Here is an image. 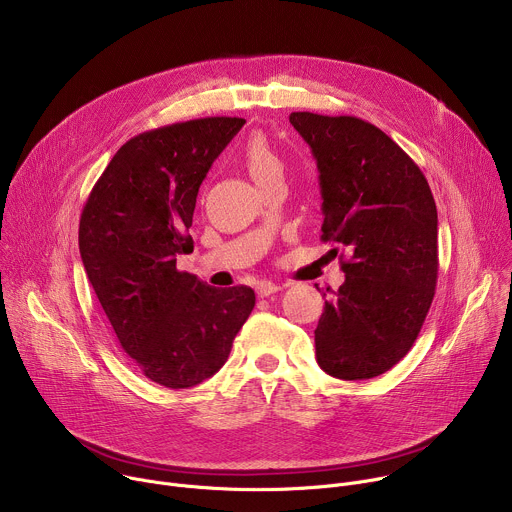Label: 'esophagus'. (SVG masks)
Here are the masks:
<instances>
[{"label":"esophagus","mask_w":512,"mask_h":512,"mask_svg":"<svg viewBox=\"0 0 512 512\" xmlns=\"http://www.w3.org/2000/svg\"><path fill=\"white\" fill-rule=\"evenodd\" d=\"M279 289H281V285H277V283L261 281V283H257V296H259V298H269L271 294H277Z\"/></svg>","instance_id":"obj_1"}]
</instances>
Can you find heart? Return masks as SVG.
<instances>
[{
    "mask_svg": "<svg viewBox=\"0 0 512 512\" xmlns=\"http://www.w3.org/2000/svg\"><path fill=\"white\" fill-rule=\"evenodd\" d=\"M239 158L259 188L273 180H281L283 176V160L263 135L249 137L239 152Z\"/></svg>",
    "mask_w": 512,
    "mask_h": 512,
    "instance_id": "obj_1",
    "label": "heart"
}]
</instances>
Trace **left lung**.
Instances as JSON below:
<instances>
[{
    "mask_svg": "<svg viewBox=\"0 0 512 512\" xmlns=\"http://www.w3.org/2000/svg\"><path fill=\"white\" fill-rule=\"evenodd\" d=\"M289 123L320 172L322 239L350 253L346 279L314 330L318 364L344 381L379 377L411 350L435 294L433 194L417 164L373 123L308 111L291 113Z\"/></svg>",
    "mask_w": 512,
    "mask_h": 512,
    "instance_id": "obj_1",
    "label": "left lung"
}]
</instances>
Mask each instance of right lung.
<instances>
[{
  "label": "right lung",
  "mask_w": 512,
  "mask_h": 512,
  "mask_svg": "<svg viewBox=\"0 0 512 512\" xmlns=\"http://www.w3.org/2000/svg\"><path fill=\"white\" fill-rule=\"evenodd\" d=\"M245 125L204 117L131 137L93 186L79 249L103 312L150 381L188 389L223 367L255 308L247 285L216 289L178 271L202 180Z\"/></svg>",
  "instance_id": "1"
}]
</instances>
